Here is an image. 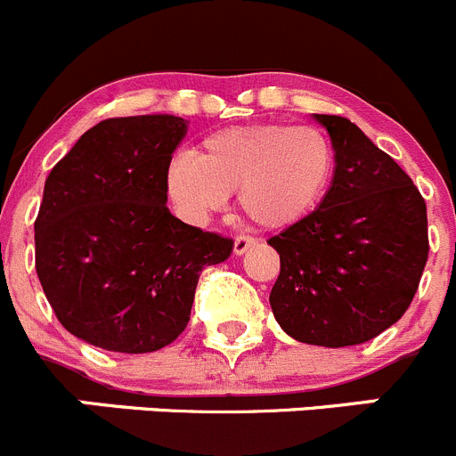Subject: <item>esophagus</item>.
<instances>
[{
	"mask_svg": "<svg viewBox=\"0 0 456 456\" xmlns=\"http://www.w3.org/2000/svg\"><path fill=\"white\" fill-rule=\"evenodd\" d=\"M253 246H255V240H253V237H237V240H235V246H232V250H235L237 257H241V255L248 253V250L253 248Z\"/></svg>",
	"mask_w": 456,
	"mask_h": 456,
	"instance_id": "esophagus-1",
	"label": "esophagus"
}]
</instances>
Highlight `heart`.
<instances>
[{
  "instance_id": "1",
  "label": "heart",
  "mask_w": 456,
  "mask_h": 456,
  "mask_svg": "<svg viewBox=\"0 0 456 456\" xmlns=\"http://www.w3.org/2000/svg\"><path fill=\"white\" fill-rule=\"evenodd\" d=\"M333 175V150L315 127L255 123L203 138L179 151L166 172L167 197L190 224H208L237 190L241 212L259 228L281 231L309 216Z\"/></svg>"
}]
</instances>
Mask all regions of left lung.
<instances>
[{"label": "left lung", "mask_w": 456, "mask_h": 456, "mask_svg": "<svg viewBox=\"0 0 456 456\" xmlns=\"http://www.w3.org/2000/svg\"><path fill=\"white\" fill-rule=\"evenodd\" d=\"M314 120L331 138V185L309 216L268 240L280 253L268 302L290 338L338 349L405 314L428 262V212L410 176L358 125Z\"/></svg>", "instance_id": "obj_1"}]
</instances>
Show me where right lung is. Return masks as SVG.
Segmentation results:
<instances>
[{
  "mask_svg": "<svg viewBox=\"0 0 456 456\" xmlns=\"http://www.w3.org/2000/svg\"><path fill=\"white\" fill-rule=\"evenodd\" d=\"M190 120L110 118L51 170L36 221V271L62 327L86 345L150 354L190 320L201 268L232 241L167 210L166 172Z\"/></svg>",
  "mask_w": 456,
  "mask_h": 456,
  "instance_id": "1",
  "label": "right lung"
}]
</instances>
